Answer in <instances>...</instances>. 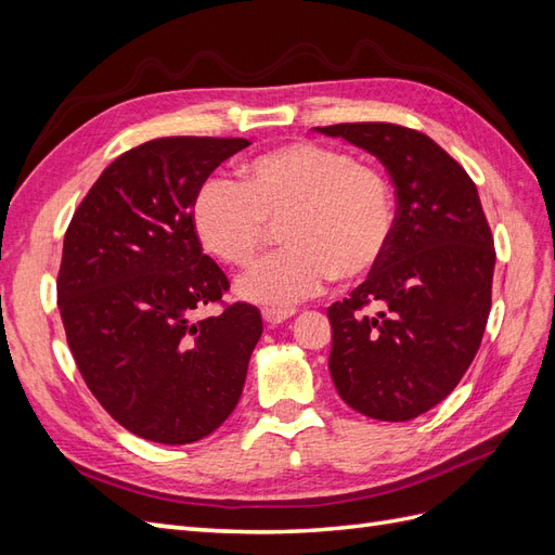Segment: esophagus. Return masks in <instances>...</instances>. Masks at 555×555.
I'll return each instance as SVG.
<instances>
[{
  "instance_id": "obj_1",
  "label": "esophagus",
  "mask_w": 555,
  "mask_h": 555,
  "mask_svg": "<svg viewBox=\"0 0 555 555\" xmlns=\"http://www.w3.org/2000/svg\"><path fill=\"white\" fill-rule=\"evenodd\" d=\"M296 314V310L294 308H263L261 310V317H263V322H268V324H282V322H287L289 317H294Z\"/></svg>"
}]
</instances>
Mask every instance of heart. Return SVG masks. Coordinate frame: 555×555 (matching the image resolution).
<instances>
[{"mask_svg": "<svg viewBox=\"0 0 555 555\" xmlns=\"http://www.w3.org/2000/svg\"><path fill=\"white\" fill-rule=\"evenodd\" d=\"M194 227L208 251L247 266L284 220L289 245L238 280L241 296L292 306L335 278L371 273L391 245L389 180L347 150L298 141L251 159L243 182L208 178L194 196Z\"/></svg>", "mask_w": 555, "mask_h": 555, "instance_id": "heart-1", "label": "heart"}]
</instances>
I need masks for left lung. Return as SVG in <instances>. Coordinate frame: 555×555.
I'll return each instance as SVG.
<instances>
[{
	"label": "left lung",
	"instance_id": "8db88e82",
	"mask_svg": "<svg viewBox=\"0 0 555 555\" xmlns=\"http://www.w3.org/2000/svg\"><path fill=\"white\" fill-rule=\"evenodd\" d=\"M314 131L375 155L396 188L384 259L326 312L328 371L349 408L410 422L456 389L489 322L495 247L477 184L422 131L391 122ZM371 305L377 313L364 312Z\"/></svg>",
	"mask_w": 555,
	"mask_h": 555
}]
</instances>
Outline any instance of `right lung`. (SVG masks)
Listing matches in <instances>:
<instances>
[{
    "label": "right lung",
    "instance_id": "1",
    "mask_svg": "<svg viewBox=\"0 0 555 555\" xmlns=\"http://www.w3.org/2000/svg\"><path fill=\"white\" fill-rule=\"evenodd\" d=\"M245 139L166 137L127 150L66 229L57 306L78 371L102 408L143 440L190 444L236 410L261 338L255 306L217 317L229 280L201 249L194 196Z\"/></svg>",
    "mask_w": 555,
    "mask_h": 555
}]
</instances>
